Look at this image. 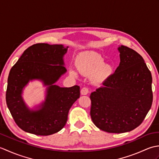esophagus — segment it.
<instances>
[{"mask_svg": "<svg viewBox=\"0 0 159 159\" xmlns=\"http://www.w3.org/2000/svg\"><path fill=\"white\" fill-rule=\"evenodd\" d=\"M89 93V89L87 87H83V88L81 89L80 90V93H81V95H87V94H88Z\"/></svg>", "mask_w": 159, "mask_h": 159, "instance_id": "1", "label": "esophagus"}]
</instances>
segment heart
I'll return each instance as SVG.
<instances>
[{
    "instance_id": "heart-1",
    "label": "heart",
    "mask_w": 159,
    "mask_h": 159,
    "mask_svg": "<svg viewBox=\"0 0 159 159\" xmlns=\"http://www.w3.org/2000/svg\"><path fill=\"white\" fill-rule=\"evenodd\" d=\"M79 70L86 75H93L98 73L99 77L105 74L108 71V67L104 64V60L98 55H89L85 57L83 63L79 66ZM70 74L76 76V72L73 70H70Z\"/></svg>"
}]
</instances>
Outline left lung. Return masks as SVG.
Listing matches in <instances>:
<instances>
[{"instance_id": "1", "label": "left lung", "mask_w": 159, "mask_h": 159, "mask_svg": "<svg viewBox=\"0 0 159 159\" xmlns=\"http://www.w3.org/2000/svg\"><path fill=\"white\" fill-rule=\"evenodd\" d=\"M120 63L102 85L90 95L93 124L110 133L133 130L152 104V78L143 57L127 46L118 48Z\"/></svg>"}]
</instances>
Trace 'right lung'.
I'll return each mask as SVG.
<instances>
[{"label":"right lung","mask_w":159,"mask_h":159,"mask_svg":"<svg viewBox=\"0 0 159 159\" xmlns=\"http://www.w3.org/2000/svg\"><path fill=\"white\" fill-rule=\"evenodd\" d=\"M68 47L36 43L25 50L9 72L6 102L16 124L24 131L47 136L61 130L67 120L72 104L80 97V87L55 85L66 72L63 57ZM42 80L47 88V96L38 110H30L21 97L29 80Z\"/></svg>","instance_id":"obj_1"}]
</instances>
